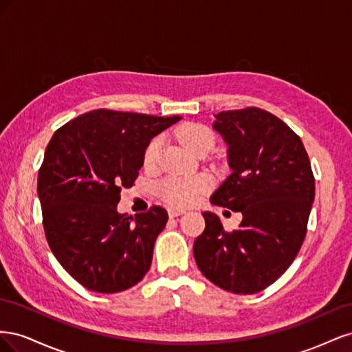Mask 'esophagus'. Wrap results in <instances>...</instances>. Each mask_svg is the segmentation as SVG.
I'll return each mask as SVG.
<instances>
[{"mask_svg": "<svg viewBox=\"0 0 352 352\" xmlns=\"http://www.w3.org/2000/svg\"><path fill=\"white\" fill-rule=\"evenodd\" d=\"M184 210H179V208H172V207H170L168 208V216L170 217H177V216H180V214H184Z\"/></svg>", "mask_w": 352, "mask_h": 352, "instance_id": "obj_1", "label": "esophagus"}]
</instances>
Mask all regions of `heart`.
Returning a JSON list of instances; mask_svg holds the SVG:
<instances>
[{"label":"heart","instance_id":"heart-1","mask_svg":"<svg viewBox=\"0 0 352 352\" xmlns=\"http://www.w3.org/2000/svg\"><path fill=\"white\" fill-rule=\"evenodd\" d=\"M177 138L186 148L194 153L210 150L214 144V135L206 124L185 123L177 129ZM162 140L153 138L144 151V163L151 166L157 162ZM210 188V177L207 175L179 176L170 175L157 186L158 194L166 202L173 207H186L194 204L198 198Z\"/></svg>","mask_w":352,"mask_h":352}]
</instances>
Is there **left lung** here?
I'll list each match as a JSON object with an SVG mask.
<instances>
[{"mask_svg": "<svg viewBox=\"0 0 352 352\" xmlns=\"http://www.w3.org/2000/svg\"><path fill=\"white\" fill-rule=\"evenodd\" d=\"M212 127L229 145L232 175L211 204L243 219L228 232L216 214L202 212L206 229L194 257L221 289L255 294L278 280L301 250L316 189L310 158L289 126L258 107L221 111Z\"/></svg>", "mask_w": 352, "mask_h": 352, "instance_id": "obj_1", "label": "left lung"}]
</instances>
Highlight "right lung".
<instances>
[{"label":"right lung","instance_id":"right-lung-1","mask_svg":"<svg viewBox=\"0 0 352 352\" xmlns=\"http://www.w3.org/2000/svg\"><path fill=\"white\" fill-rule=\"evenodd\" d=\"M180 119L100 109L52 135L38 175L42 223L52 254L87 289L120 292L150 270L167 211L119 214L117 202L140 175L148 142Z\"/></svg>","mask_w":352,"mask_h":352}]
</instances>
